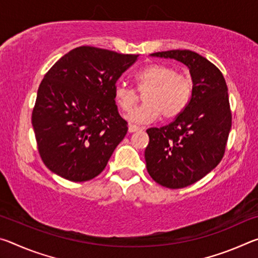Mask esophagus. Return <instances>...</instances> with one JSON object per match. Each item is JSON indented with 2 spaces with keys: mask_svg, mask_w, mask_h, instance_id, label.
I'll list each match as a JSON object with an SVG mask.
<instances>
[{
  "mask_svg": "<svg viewBox=\"0 0 258 258\" xmlns=\"http://www.w3.org/2000/svg\"><path fill=\"white\" fill-rule=\"evenodd\" d=\"M140 130H141V127H140V126L133 125V124H130V125H128V132H130V133L138 132V131H140Z\"/></svg>",
  "mask_w": 258,
  "mask_h": 258,
  "instance_id": "34e87169",
  "label": "esophagus"
}]
</instances>
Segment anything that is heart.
I'll return each instance as SVG.
<instances>
[{
	"label": "heart",
	"instance_id": "obj_1",
	"mask_svg": "<svg viewBox=\"0 0 258 258\" xmlns=\"http://www.w3.org/2000/svg\"><path fill=\"white\" fill-rule=\"evenodd\" d=\"M135 80L139 92L143 93V104L133 109L138 101V92L125 83L113 87V98L123 111H130L125 118L134 124H148L159 116L173 118L184 110L192 93V82L176 69L165 64H152L140 71Z\"/></svg>",
	"mask_w": 258,
	"mask_h": 258
}]
</instances>
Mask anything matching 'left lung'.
<instances>
[{"label": "left lung", "instance_id": "obj_1", "mask_svg": "<svg viewBox=\"0 0 258 258\" xmlns=\"http://www.w3.org/2000/svg\"><path fill=\"white\" fill-rule=\"evenodd\" d=\"M151 56L174 59L189 68V103L171 124L147 130V169L158 184L180 189L199 181L223 158L231 130L228 86L215 64L190 50H171Z\"/></svg>", "mask_w": 258, "mask_h": 258}]
</instances>
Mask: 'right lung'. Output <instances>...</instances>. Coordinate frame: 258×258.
I'll return each instance as SVG.
<instances>
[{
    "label": "right lung",
    "mask_w": 258,
    "mask_h": 258,
    "mask_svg": "<svg viewBox=\"0 0 258 258\" xmlns=\"http://www.w3.org/2000/svg\"><path fill=\"white\" fill-rule=\"evenodd\" d=\"M139 54L76 47L56 61L37 91L32 124L51 172L73 182L98 176L127 133L113 98Z\"/></svg>",
    "instance_id": "add662e5"
}]
</instances>
